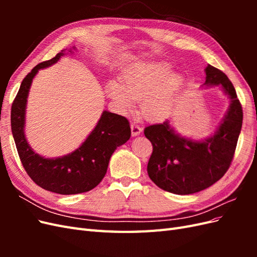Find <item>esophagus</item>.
<instances>
[{"mask_svg":"<svg viewBox=\"0 0 257 257\" xmlns=\"http://www.w3.org/2000/svg\"><path fill=\"white\" fill-rule=\"evenodd\" d=\"M131 131H132V135L133 136H137V135H139L142 133V131H143V127L139 125L138 123H132V125H131Z\"/></svg>","mask_w":257,"mask_h":257,"instance_id":"1","label":"esophagus"}]
</instances>
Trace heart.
<instances>
[{
  "instance_id": "1",
  "label": "heart",
  "mask_w": 257,
  "mask_h": 257,
  "mask_svg": "<svg viewBox=\"0 0 257 257\" xmlns=\"http://www.w3.org/2000/svg\"><path fill=\"white\" fill-rule=\"evenodd\" d=\"M172 73V67L163 62H143L123 69L120 82L107 84V94L123 111H132L136 100L143 99L147 118L160 120L173 110L175 100L183 85V78Z\"/></svg>"
}]
</instances>
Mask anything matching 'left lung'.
Instances as JSON below:
<instances>
[{
	"label": "left lung",
	"instance_id": "1",
	"mask_svg": "<svg viewBox=\"0 0 257 257\" xmlns=\"http://www.w3.org/2000/svg\"><path fill=\"white\" fill-rule=\"evenodd\" d=\"M205 72V87L220 85L230 99L212 136L204 141L182 137L168 120L145 128V136L153 146L148 175L162 190L179 195L203 191L220 180L230 166L242 126V107L228 77L212 65Z\"/></svg>",
	"mask_w": 257,
	"mask_h": 257
}]
</instances>
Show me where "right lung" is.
Wrapping results in <instances>:
<instances>
[{"label":"right lung","mask_w":257,"mask_h":257,"mask_svg":"<svg viewBox=\"0 0 257 257\" xmlns=\"http://www.w3.org/2000/svg\"><path fill=\"white\" fill-rule=\"evenodd\" d=\"M64 52L62 50L51 60L36 65L22 80L12 106L11 123L20 161L30 178L44 190L72 195L94 189L102 181L112 153L130 139L131 127L125 116L105 110L94 130L72 153L48 159L33 151L25 135L26 108L31 83L40 69L57 63ZM69 52H73L72 49Z\"/></svg>","instance_id":"obj_1"}]
</instances>
